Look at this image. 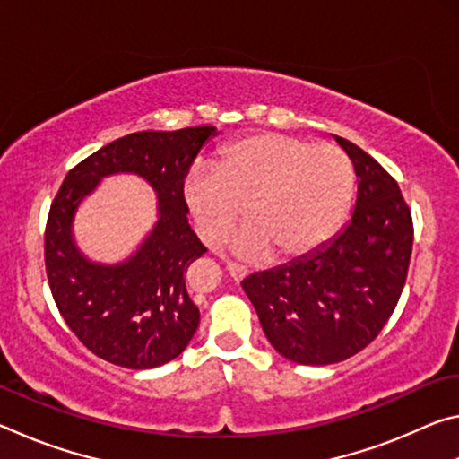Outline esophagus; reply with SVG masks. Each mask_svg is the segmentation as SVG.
Here are the masks:
<instances>
[{"label": "esophagus", "mask_w": 459, "mask_h": 459, "mask_svg": "<svg viewBox=\"0 0 459 459\" xmlns=\"http://www.w3.org/2000/svg\"><path fill=\"white\" fill-rule=\"evenodd\" d=\"M227 269H229V273L237 279V281H240V279H245L248 275V269L245 265H240V263H235V261H229Z\"/></svg>", "instance_id": "obj_1"}]
</instances>
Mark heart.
<instances>
[{
	"mask_svg": "<svg viewBox=\"0 0 459 459\" xmlns=\"http://www.w3.org/2000/svg\"><path fill=\"white\" fill-rule=\"evenodd\" d=\"M352 160L332 143L263 131L227 145L216 166L190 169L184 196L208 243H221L245 219L237 251L299 257L322 247L352 206Z\"/></svg>",
	"mask_w": 459,
	"mask_h": 459,
	"instance_id": "1",
	"label": "heart"
}]
</instances>
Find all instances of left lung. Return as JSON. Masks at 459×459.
I'll list each match as a JSON object with an SVG mask.
<instances>
[{
  "instance_id": "1",
  "label": "left lung",
  "mask_w": 459,
  "mask_h": 459,
  "mask_svg": "<svg viewBox=\"0 0 459 459\" xmlns=\"http://www.w3.org/2000/svg\"><path fill=\"white\" fill-rule=\"evenodd\" d=\"M359 196L351 222L316 251L243 279V290L275 351L324 367L367 348L405 287L413 221L399 184L344 137Z\"/></svg>"
}]
</instances>
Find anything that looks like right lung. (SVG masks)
Masks as SVG:
<instances>
[{
	"instance_id": "1",
	"label": "right lung",
	"mask_w": 459,
	"mask_h": 459,
	"mask_svg": "<svg viewBox=\"0 0 459 459\" xmlns=\"http://www.w3.org/2000/svg\"><path fill=\"white\" fill-rule=\"evenodd\" d=\"M216 127L137 131L107 143L66 174L46 222L44 259L52 298L92 354L123 368L161 367L184 352L200 324L186 271L206 253L188 224L184 178ZM113 173H135L159 196V221L129 260L105 266L72 237L80 202Z\"/></svg>"
}]
</instances>
